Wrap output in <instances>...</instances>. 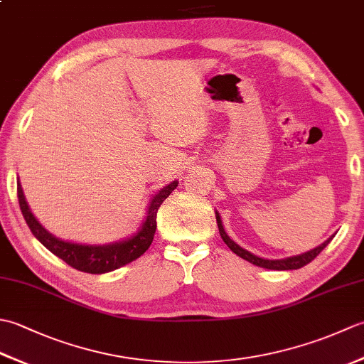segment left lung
Segmentation results:
<instances>
[{"label":"left lung","mask_w":364,"mask_h":364,"mask_svg":"<svg viewBox=\"0 0 364 364\" xmlns=\"http://www.w3.org/2000/svg\"><path fill=\"white\" fill-rule=\"evenodd\" d=\"M215 219H218L219 233H220V236H222V239H223V242H225V244L230 247L231 252L236 253L237 257H241L242 259L252 262V264H255V266H259V267H264V269H270V270H292V269H300V267L306 266L308 262H311L316 257H318V255L328 245V242L331 241V239L335 237V235L330 236L326 242H322L321 245L316 247V249H313V250H310V252L296 255V257H289V258H283V259H264V258L257 257V255L250 253L249 250L242 249V247H239V245L233 241V239H230V236L225 233V230H223L222 219H220V215H219L218 211H215Z\"/></svg>","instance_id":"obj_1"}]
</instances>
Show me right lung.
I'll return each mask as SVG.
<instances>
[{"label": "right lung", "mask_w": 364, "mask_h": 364, "mask_svg": "<svg viewBox=\"0 0 364 364\" xmlns=\"http://www.w3.org/2000/svg\"><path fill=\"white\" fill-rule=\"evenodd\" d=\"M176 186L178 181L175 180L153 196L149 208H146V218L133 236L119 242L105 245L76 244L63 241V239L53 236L50 231H46L41 225V222L36 219V215L31 213L20 181H17V196L21 214L25 218L29 230L33 231V235L46 249L63 261H65L68 266H72L76 270H81V272L106 274L137 259L141 255L149 250V247L153 242L154 231H156V213L162 202L172 194V191L176 189Z\"/></svg>", "instance_id": "right-lung-1"}]
</instances>
